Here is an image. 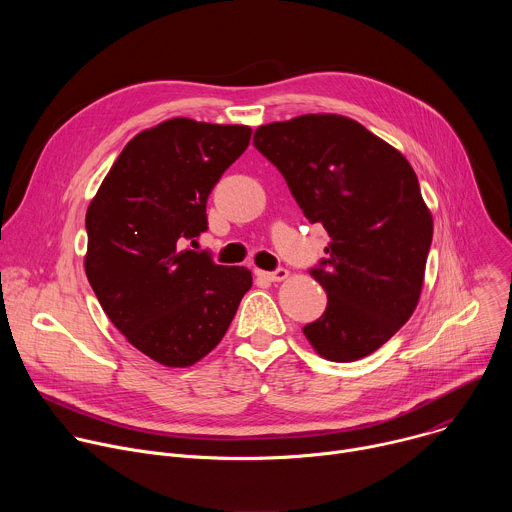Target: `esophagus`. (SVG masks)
I'll return each mask as SVG.
<instances>
[{
  "label": "esophagus",
  "instance_id": "34e87169",
  "mask_svg": "<svg viewBox=\"0 0 512 512\" xmlns=\"http://www.w3.org/2000/svg\"><path fill=\"white\" fill-rule=\"evenodd\" d=\"M259 277L267 279V281H283L289 277V271L287 269H275V271H257Z\"/></svg>",
  "mask_w": 512,
  "mask_h": 512
}]
</instances>
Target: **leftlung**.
<instances>
[{"label":"left lung","mask_w":512,"mask_h":512,"mask_svg":"<svg viewBox=\"0 0 512 512\" xmlns=\"http://www.w3.org/2000/svg\"><path fill=\"white\" fill-rule=\"evenodd\" d=\"M253 145L330 237L328 259L310 271L328 306L304 326L308 342L332 362L369 356L411 318L423 287L433 218L411 164L332 113L261 125Z\"/></svg>","instance_id":"left-lung-1"}]
</instances>
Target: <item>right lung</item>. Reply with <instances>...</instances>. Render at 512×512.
Here are the masks:
<instances>
[{
    "instance_id": "1",
    "label": "right lung",
    "mask_w": 512,
    "mask_h": 512,
    "mask_svg": "<svg viewBox=\"0 0 512 512\" xmlns=\"http://www.w3.org/2000/svg\"><path fill=\"white\" fill-rule=\"evenodd\" d=\"M251 133L188 117L143 129L87 208L85 271L95 296L127 342L164 367L204 358L253 285L249 269L182 249L206 231L208 194Z\"/></svg>"
}]
</instances>
